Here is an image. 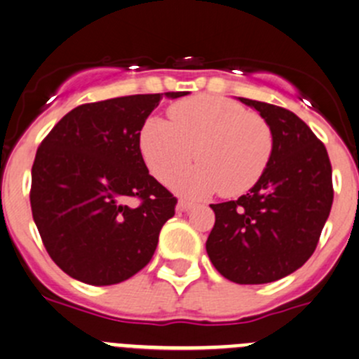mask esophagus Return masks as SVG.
I'll return each mask as SVG.
<instances>
[{
	"label": "esophagus",
	"instance_id": "obj_1",
	"mask_svg": "<svg viewBox=\"0 0 359 359\" xmlns=\"http://www.w3.org/2000/svg\"><path fill=\"white\" fill-rule=\"evenodd\" d=\"M193 208H194V203L186 201V200H180L179 205H177V210H180V212H189V210Z\"/></svg>",
	"mask_w": 359,
	"mask_h": 359
}]
</instances>
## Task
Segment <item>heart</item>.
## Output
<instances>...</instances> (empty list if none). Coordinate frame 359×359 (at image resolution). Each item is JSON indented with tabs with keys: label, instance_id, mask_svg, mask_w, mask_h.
<instances>
[{
	"label": "heart",
	"instance_id": "b5f03b06",
	"mask_svg": "<svg viewBox=\"0 0 359 359\" xmlns=\"http://www.w3.org/2000/svg\"><path fill=\"white\" fill-rule=\"evenodd\" d=\"M168 114L170 121L147 119L139 135L144 161L159 182H173L196 156L201 165L177 182L180 193L200 198L220 191L224 196H240L267 170L274 137L262 116L206 93L172 104Z\"/></svg>",
	"mask_w": 359,
	"mask_h": 359
}]
</instances>
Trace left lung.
Masks as SVG:
<instances>
[{
  "mask_svg": "<svg viewBox=\"0 0 359 359\" xmlns=\"http://www.w3.org/2000/svg\"><path fill=\"white\" fill-rule=\"evenodd\" d=\"M240 100L269 123L274 149L259 182L234 201L212 205L215 224L206 253L240 285L281 280L313 255L334 201L327 147L292 111Z\"/></svg>",
  "mask_w": 359,
  "mask_h": 359,
  "instance_id": "obj_1",
  "label": "left lung"
}]
</instances>
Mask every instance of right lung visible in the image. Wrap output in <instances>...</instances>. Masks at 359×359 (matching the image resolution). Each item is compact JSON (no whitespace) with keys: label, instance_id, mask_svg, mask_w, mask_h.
<instances>
[{"label":"right lung","instance_id":"1","mask_svg":"<svg viewBox=\"0 0 359 359\" xmlns=\"http://www.w3.org/2000/svg\"><path fill=\"white\" fill-rule=\"evenodd\" d=\"M161 99L147 93L83 104L39 144L32 219L48 255L74 280L104 287L132 278L153 259L163 224L175 215L177 198L149 175L139 147Z\"/></svg>","mask_w":359,"mask_h":359}]
</instances>
